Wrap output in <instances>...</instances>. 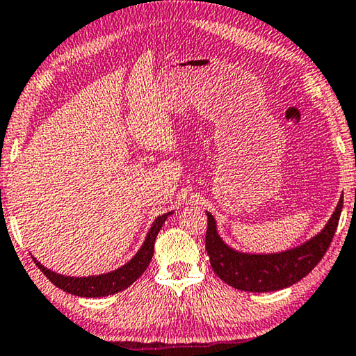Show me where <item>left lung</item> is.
<instances>
[{
  "instance_id": "1",
  "label": "left lung",
  "mask_w": 356,
  "mask_h": 356,
  "mask_svg": "<svg viewBox=\"0 0 356 356\" xmlns=\"http://www.w3.org/2000/svg\"><path fill=\"white\" fill-rule=\"evenodd\" d=\"M342 197L325 227L307 242L278 253H243L224 242L218 234L211 213L205 235V248L210 264L224 283L240 291L269 293L294 285L318 264L334 237L339 216L342 211Z\"/></svg>"
}]
</instances>
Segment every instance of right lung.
<instances>
[{"label":"right lung","mask_w":356,"mask_h":356,"mask_svg":"<svg viewBox=\"0 0 356 356\" xmlns=\"http://www.w3.org/2000/svg\"><path fill=\"white\" fill-rule=\"evenodd\" d=\"M173 211L163 213V215L157 216L149 231L146 234V238L140 250L136 251V254L129 262H125L124 266L118 267L111 272L100 273V275H89V277H71V275H62L51 269H47L33 256V261L38 266L44 275L51 280L57 288L63 289L70 294L81 298H103V296H111L122 289L129 288L132 283L138 278L141 273L146 270V267L149 266V261L154 253V242L157 234H159L162 224L167 221V218L172 215Z\"/></svg>","instance_id":"1"}]
</instances>
